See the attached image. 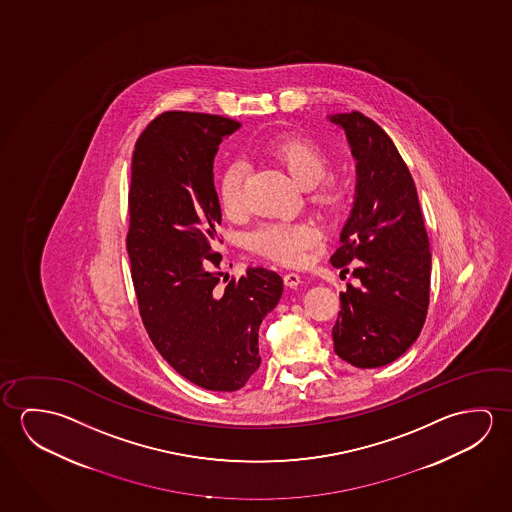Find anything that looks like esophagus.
Instances as JSON below:
<instances>
[{
	"mask_svg": "<svg viewBox=\"0 0 512 512\" xmlns=\"http://www.w3.org/2000/svg\"><path fill=\"white\" fill-rule=\"evenodd\" d=\"M284 284L286 286H290V288H293V286H297V284L301 283V276L297 274V272H284Z\"/></svg>",
	"mask_w": 512,
	"mask_h": 512,
	"instance_id": "obj_1",
	"label": "esophagus"
}]
</instances>
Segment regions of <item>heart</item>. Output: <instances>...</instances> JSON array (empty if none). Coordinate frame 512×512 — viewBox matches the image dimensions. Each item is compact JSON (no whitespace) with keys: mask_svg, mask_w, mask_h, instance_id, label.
I'll use <instances>...</instances> for the list:
<instances>
[{"mask_svg":"<svg viewBox=\"0 0 512 512\" xmlns=\"http://www.w3.org/2000/svg\"><path fill=\"white\" fill-rule=\"evenodd\" d=\"M265 155L281 165L301 187L308 188L309 203L325 215H336L347 201V185L333 172H327L329 158L324 147L306 137L274 138L265 146ZM215 190L220 208L228 217L245 211V165L231 162L220 169ZM320 238L317 226L309 222L274 220L252 231L249 245L254 252L284 265H299Z\"/></svg>","mask_w":512,"mask_h":512,"instance_id":"1","label":"heart"}]
</instances>
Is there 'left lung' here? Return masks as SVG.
I'll return each instance as SVG.
<instances>
[{
  "label": "left lung",
  "instance_id": "left-lung-1",
  "mask_svg": "<svg viewBox=\"0 0 512 512\" xmlns=\"http://www.w3.org/2000/svg\"><path fill=\"white\" fill-rule=\"evenodd\" d=\"M329 119L345 130L357 160L356 201L331 263L354 261L361 283L340 293L334 352L357 368H377L402 356L425 324L429 236L413 176L386 131L356 110Z\"/></svg>",
  "mask_w": 512,
  "mask_h": 512
}]
</instances>
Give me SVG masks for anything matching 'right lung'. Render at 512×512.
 I'll return each mask as SVG.
<instances>
[{
	"instance_id": "obj_1",
	"label": "right lung",
	"mask_w": 512,
	"mask_h": 512,
	"mask_svg": "<svg viewBox=\"0 0 512 512\" xmlns=\"http://www.w3.org/2000/svg\"><path fill=\"white\" fill-rule=\"evenodd\" d=\"M238 128L222 115L163 112L131 158L126 249L142 324L179 375L210 391L240 390L260 368L261 320L283 293L268 268L220 284L213 158Z\"/></svg>"
}]
</instances>
